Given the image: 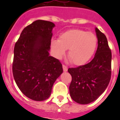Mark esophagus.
<instances>
[{
	"label": "esophagus",
	"instance_id": "obj_1",
	"mask_svg": "<svg viewBox=\"0 0 120 120\" xmlns=\"http://www.w3.org/2000/svg\"><path fill=\"white\" fill-rule=\"evenodd\" d=\"M62 68H63V70H64V72H67L68 71V68L65 66V65H62Z\"/></svg>",
	"mask_w": 120,
	"mask_h": 120
}]
</instances>
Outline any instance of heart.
I'll use <instances>...</instances> for the list:
<instances>
[{
    "label": "heart",
    "instance_id": "b5f03b06",
    "mask_svg": "<svg viewBox=\"0 0 120 120\" xmlns=\"http://www.w3.org/2000/svg\"><path fill=\"white\" fill-rule=\"evenodd\" d=\"M97 44V37L94 33L75 29L62 33L58 40H51V47L58 59H61L68 49V56L73 64L82 65L94 55Z\"/></svg>",
    "mask_w": 120,
    "mask_h": 120
}]
</instances>
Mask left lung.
<instances>
[{
	"label": "left lung",
	"instance_id": "8db88e82",
	"mask_svg": "<svg viewBox=\"0 0 120 120\" xmlns=\"http://www.w3.org/2000/svg\"><path fill=\"white\" fill-rule=\"evenodd\" d=\"M98 48L90 62L78 68H69L72 76L69 86L71 98L80 104H88L105 90L111 76V51L105 35L95 28Z\"/></svg>",
	"mask_w": 120,
	"mask_h": 120
}]
</instances>
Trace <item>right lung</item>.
Segmentation results:
<instances>
[{"label":"right lung","mask_w":120,"mask_h":120,"mask_svg":"<svg viewBox=\"0 0 120 120\" xmlns=\"http://www.w3.org/2000/svg\"><path fill=\"white\" fill-rule=\"evenodd\" d=\"M54 23L38 20L26 27L15 44L13 74L18 87L27 98L44 101L63 73L60 61L49 55Z\"/></svg>","instance_id":"add662e5"}]
</instances>
